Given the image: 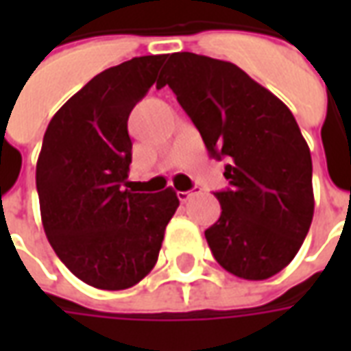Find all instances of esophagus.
<instances>
[{
    "mask_svg": "<svg viewBox=\"0 0 351 351\" xmlns=\"http://www.w3.org/2000/svg\"><path fill=\"white\" fill-rule=\"evenodd\" d=\"M195 193H197V191L195 190H190V191H178V199H180V201H188V199L190 197H193V195H195Z\"/></svg>",
    "mask_w": 351,
    "mask_h": 351,
    "instance_id": "obj_1",
    "label": "esophagus"
}]
</instances>
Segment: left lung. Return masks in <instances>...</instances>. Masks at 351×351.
I'll use <instances>...</instances> for the list:
<instances>
[{
    "label": "left lung",
    "instance_id": "obj_1",
    "mask_svg": "<svg viewBox=\"0 0 351 351\" xmlns=\"http://www.w3.org/2000/svg\"><path fill=\"white\" fill-rule=\"evenodd\" d=\"M167 84L213 158H228L218 221L205 231L216 261L244 280L291 263L314 216L310 148L291 110L231 62L193 52L169 56Z\"/></svg>",
    "mask_w": 351,
    "mask_h": 351
}]
</instances>
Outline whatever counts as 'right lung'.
I'll return each mask as SVG.
<instances>
[{
	"label": "right lung",
	"mask_w": 351,
	"mask_h": 351,
	"mask_svg": "<svg viewBox=\"0 0 351 351\" xmlns=\"http://www.w3.org/2000/svg\"><path fill=\"white\" fill-rule=\"evenodd\" d=\"M165 58H133L95 75L52 116L43 138L35 171L43 228L62 263L97 289L145 278L178 208L173 188L128 190V118Z\"/></svg>",
	"instance_id": "right-lung-1"
}]
</instances>
